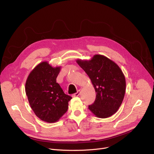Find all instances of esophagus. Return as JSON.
<instances>
[{"instance_id":"esophagus-1","label":"esophagus","mask_w":154,"mask_h":154,"mask_svg":"<svg viewBox=\"0 0 154 154\" xmlns=\"http://www.w3.org/2000/svg\"><path fill=\"white\" fill-rule=\"evenodd\" d=\"M79 95H80V91H78L76 93L73 94V96L74 97H78Z\"/></svg>"}]
</instances>
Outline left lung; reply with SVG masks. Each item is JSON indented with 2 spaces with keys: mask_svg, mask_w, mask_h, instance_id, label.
<instances>
[{
  "mask_svg": "<svg viewBox=\"0 0 154 154\" xmlns=\"http://www.w3.org/2000/svg\"><path fill=\"white\" fill-rule=\"evenodd\" d=\"M76 62L89 76L96 93L90 111L98 118L114 115L124 98L126 82L124 73L113 60L102 55H94L91 60L77 59Z\"/></svg>",
  "mask_w": 154,
  "mask_h": 154,
  "instance_id": "obj_1",
  "label": "left lung"
}]
</instances>
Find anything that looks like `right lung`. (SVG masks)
Masks as SVG:
<instances>
[{
	"label": "right lung",
	"instance_id": "right-lung-1",
	"mask_svg": "<svg viewBox=\"0 0 154 154\" xmlns=\"http://www.w3.org/2000/svg\"><path fill=\"white\" fill-rule=\"evenodd\" d=\"M60 69L61 66L52 67L47 61L41 62L30 71L25 83L31 108L39 119L48 123L59 121L72 99L56 82Z\"/></svg>",
	"mask_w": 154,
	"mask_h": 154
}]
</instances>
